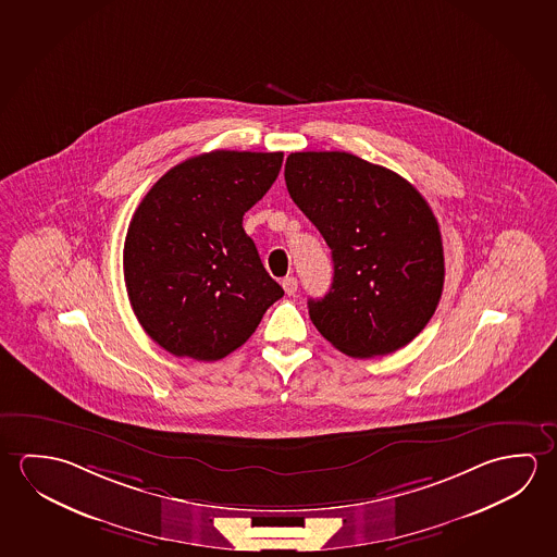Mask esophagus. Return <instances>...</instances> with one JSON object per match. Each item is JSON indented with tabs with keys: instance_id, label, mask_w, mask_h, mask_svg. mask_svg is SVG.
<instances>
[{
	"instance_id": "1",
	"label": "esophagus",
	"mask_w": 557,
	"mask_h": 557,
	"mask_svg": "<svg viewBox=\"0 0 557 557\" xmlns=\"http://www.w3.org/2000/svg\"><path fill=\"white\" fill-rule=\"evenodd\" d=\"M283 292L287 293V295H295L297 293V277H285L282 282Z\"/></svg>"
}]
</instances>
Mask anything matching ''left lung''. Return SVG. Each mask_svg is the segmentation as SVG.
Returning a JSON list of instances; mask_svg holds the SVG:
<instances>
[{
    "instance_id": "8db88e82",
    "label": "left lung",
    "mask_w": 557,
    "mask_h": 557,
    "mask_svg": "<svg viewBox=\"0 0 557 557\" xmlns=\"http://www.w3.org/2000/svg\"><path fill=\"white\" fill-rule=\"evenodd\" d=\"M285 184L332 250L334 280L309 301L312 324L357 359L408 346L445 282L441 231L425 198L400 174L346 151L292 153Z\"/></svg>"
}]
</instances>
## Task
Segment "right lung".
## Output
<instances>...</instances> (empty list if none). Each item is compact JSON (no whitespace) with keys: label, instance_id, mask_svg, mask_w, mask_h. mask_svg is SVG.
<instances>
[{"label":"right lung","instance_id":"add662e5","mask_svg":"<svg viewBox=\"0 0 557 557\" xmlns=\"http://www.w3.org/2000/svg\"><path fill=\"white\" fill-rule=\"evenodd\" d=\"M282 161L280 151L191 157L137 206L124 243V280L141 329L169 354L223 359L282 299L243 228V215L270 190Z\"/></svg>","mask_w":557,"mask_h":557}]
</instances>
